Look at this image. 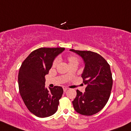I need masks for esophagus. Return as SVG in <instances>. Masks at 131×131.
<instances>
[{
    "mask_svg": "<svg viewBox=\"0 0 131 131\" xmlns=\"http://www.w3.org/2000/svg\"><path fill=\"white\" fill-rule=\"evenodd\" d=\"M63 90H64V92H66V91L68 90V88L67 87V86H63Z\"/></svg>",
    "mask_w": 131,
    "mask_h": 131,
    "instance_id": "obj_1",
    "label": "esophagus"
}]
</instances>
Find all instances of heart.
Instances as JSON below:
<instances>
[{"label": "heart", "mask_w": 131, "mask_h": 131, "mask_svg": "<svg viewBox=\"0 0 131 131\" xmlns=\"http://www.w3.org/2000/svg\"><path fill=\"white\" fill-rule=\"evenodd\" d=\"M58 61H59L58 59H56V60L53 61V65L56 66V64H58ZM68 61H69L70 63H71V62H73V61H77V58L76 57H75V56H70V57L68 58Z\"/></svg>", "instance_id": "obj_1"}]
</instances>
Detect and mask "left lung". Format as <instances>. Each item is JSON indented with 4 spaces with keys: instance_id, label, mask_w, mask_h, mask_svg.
I'll return each instance as SVG.
<instances>
[{
    "instance_id": "1",
    "label": "left lung",
    "mask_w": 131,
    "mask_h": 131,
    "mask_svg": "<svg viewBox=\"0 0 131 131\" xmlns=\"http://www.w3.org/2000/svg\"><path fill=\"white\" fill-rule=\"evenodd\" d=\"M71 51L80 56L85 63L82 77L85 92L77 90L72 102L74 109L83 115H92L101 111L108 102L112 87V77L108 63L98 53L90 51Z\"/></svg>"
}]
</instances>
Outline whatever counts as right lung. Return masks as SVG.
Returning a JSON list of instances; mask_svg holds the SVG:
<instances>
[{"label": "right lung", "mask_w": 131, "mask_h": 131, "mask_svg": "<svg viewBox=\"0 0 131 131\" xmlns=\"http://www.w3.org/2000/svg\"><path fill=\"white\" fill-rule=\"evenodd\" d=\"M64 48H40L31 52L22 63L18 75L19 93L29 111L44 118L57 111L63 90L61 86L45 88V75L54 58Z\"/></svg>", "instance_id": "add662e5"}]
</instances>
